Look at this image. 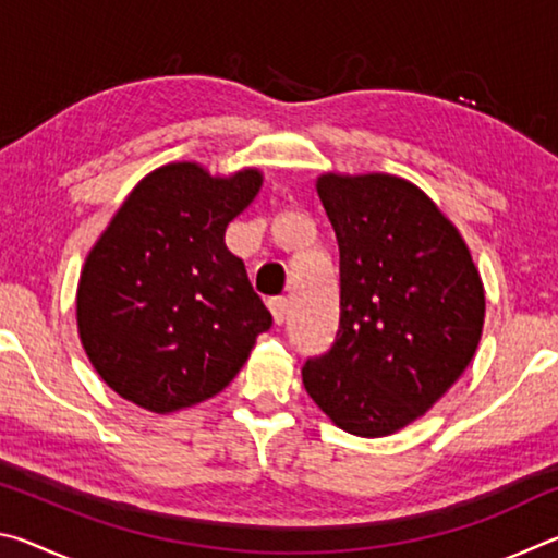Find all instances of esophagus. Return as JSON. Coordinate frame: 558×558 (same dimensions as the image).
<instances>
[{
    "label": "esophagus",
    "mask_w": 558,
    "mask_h": 558,
    "mask_svg": "<svg viewBox=\"0 0 558 558\" xmlns=\"http://www.w3.org/2000/svg\"><path fill=\"white\" fill-rule=\"evenodd\" d=\"M268 307L272 313V319H276V325H282L288 319V298H270L268 300Z\"/></svg>",
    "instance_id": "1"
}]
</instances>
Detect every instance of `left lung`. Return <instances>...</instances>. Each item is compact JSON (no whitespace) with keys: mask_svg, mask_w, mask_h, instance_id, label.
Here are the masks:
<instances>
[{"mask_svg":"<svg viewBox=\"0 0 558 558\" xmlns=\"http://www.w3.org/2000/svg\"><path fill=\"white\" fill-rule=\"evenodd\" d=\"M339 245V329L302 384L339 428L379 438L421 418L465 372L485 290L456 226L391 174H323Z\"/></svg>","mask_w":558,"mask_h":558,"instance_id":"8db88e82","label":"left lung"}]
</instances>
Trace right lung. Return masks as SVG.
Instances as JSON below:
<instances>
[{"instance_id": "add662e5", "label": "right lung", "mask_w": 558, "mask_h": 558, "mask_svg": "<svg viewBox=\"0 0 558 558\" xmlns=\"http://www.w3.org/2000/svg\"><path fill=\"white\" fill-rule=\"evenodd\" d=\"M263 177H211L194 162L155 169L93 245L78 282V332L122 399L172 413L211 399L272 325L226 226Z\"/></svg>"}]
</instances>
